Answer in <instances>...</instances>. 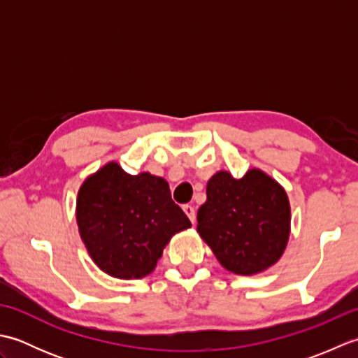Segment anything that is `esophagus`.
Segmentation results:
<instances>
[{
    "label": "esophagus",
    "instance_id": "1",
    "mask_svg": "<svg viewBox=\"0 0 358 358\" xmlns=\"http://www.w3.org/2000/svg\"><path fill=\"white\" fill-rule=\"evenodd\" d=\"M183 210L186 212V215L189 217V220H191L192 223H195V209H194V206H191V204H185Z\"/></svg>",
    "mask_w": 358,
    "mask_h": 358
}]
</instances>
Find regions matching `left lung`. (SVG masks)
Returning a JSON list of instances; mask_svg holds the SVG:
<instances>
[{"instance_id":"obj_1","label":"left lung","mask_w":358,"mask_h":358,"mask_svg":"<svg viewBox=\"0 0 358 358\" xmlns=\"http://www.w3.org/2000/svg\"><path fill=\"white\" fill-rule=\"evenodd\" d=\"M196 231L227 271L252 275L278 262L287 245L291 208L275 180L258 169L243 178L220 171L208 181Z\"/></svg>"}]
</instances>
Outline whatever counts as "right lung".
Returning a JSON list of instances; mask_svg holds the SVG:
<instances>
[{
	"instance_id": "obj_1",
	"label": "right lung",
	"mask_w": 358,
	"mask_h": 358,
	"mask_svg": "<svg viewBox=\"0 0 358 358\" xmlns=\"http://www.w3.org/2000/svg\"><path fill=\"white\" fill-rule=\"evenodd\" d=\"M77 223L98 268L126 280L154 271L172 235L192 226L166 180L148 172L129 175L117 163L80 187Z\"/></svg>"
}]
</instances>
